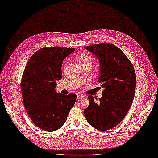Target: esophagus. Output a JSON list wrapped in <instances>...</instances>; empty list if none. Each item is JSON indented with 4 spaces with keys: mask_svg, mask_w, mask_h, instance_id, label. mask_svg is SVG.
<instances>
[{
    "mask_svg": "<svg viewBox=\"0 0 158 158\" xmlns=\"http://www.w3.org/2000/svg\"><path fill=\"white\" fill-rule=\"evenodd\" d=\"M84 97V95L83 94H77V99H79V98H83Z\"/></svg>",
    "mask_w": 158,
    "mask_h": 158,
    "instance_id": "esophagus-1",
    "label": "esophagus"
}]
</instances>
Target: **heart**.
<instances>
[{
	"instance_id": "obj_1",
	"label": "heart",
	"mask_w": 158,
	"mask_h": 158,
	"mask_svg": "<svg viewBox=\"0 0 158 158\" xmlns=\"http://www.w3.org/2000/svg\"><path fill=\"white\" fill-rule=\"evenodd\" d=\"M77 60L80 66L89 65L92 66V58L89 55H85V54L81 55L78 56Z\"/></svg>"
}]
</instances>
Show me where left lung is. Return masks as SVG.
<instances>
[{
  "label": "left lung",
  "mask_w": 158,
  "mask_h": 158,
  "mask_svg": "<svg viewBox=\"0 0 158 158\" xmlns=\"http://www.w3.org/2000/svg\"><path fill=\"white\" fill-rule=\"evenodd\" d=\"M100 64L98 82L104 89L99 99L89 96V106L84 110L87 122L95 129L106 131L117 126L130 109L136 86V75L126 55L110 44L85 47Z\"/></svg>",
  "instance_id": "8db88e82"
}]
</instances>
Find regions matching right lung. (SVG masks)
Instances as JSON below:
<instances>
[{"label": "right lung", "mask_w": 158, "mask_h": 158, "mask_svg": "<svg viewBox=\"0 0 158 158\" xmlns=\"http://www.w3.org/2000/svg\"><path fill=\"white\" fill-rule=\"evenodd\" d=\"M75 48L51 47L40 49L28 61L21 89L27 112L34 124L47 131H55L65 123L75 103L74 93H56V81L62 78L64 58Z\"/></svg>", "instance_id": "right-lung-1"}]
</instances>
